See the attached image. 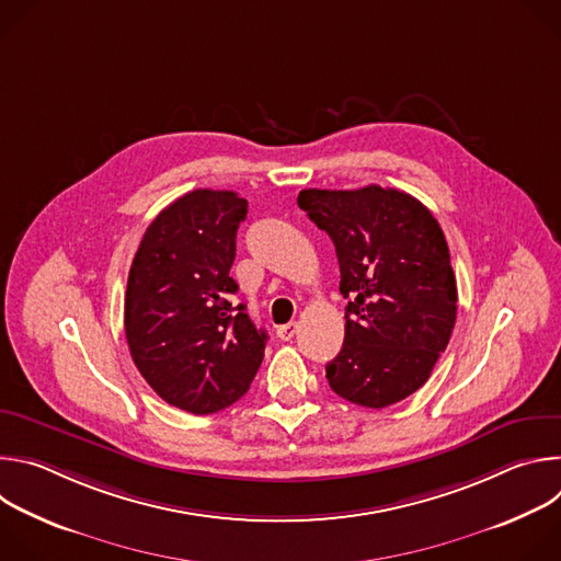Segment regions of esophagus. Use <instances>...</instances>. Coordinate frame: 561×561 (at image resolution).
<instances>
[{
    "instance_id": "esophagus-1",
    "label": "esophagus",
    "mask_w": 561,
    "mask_h": 561,
    "mask_svg": "<svg viewBox=\"0 0 561 561\" xmlns=\"http://www.w3.org/2000/svg\"><path fill=\"white\" fill-rule=\"evenodd\" d=\"M295 333H297V322H288V324H284V327H279V329H277V337H279V340H284V342L293 340V337H295Z\"/></svg>"
}]
</instances>
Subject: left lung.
I'll return each instance as SVG.
<instances>
[{"label": "left lung", "instance_id": "8db88e82", "mask_svg": "<svg viewBox=\"0 0 561 561\" xmlns=\"http://www.w3.org/2000/svg\"><path fill=\"white\" fill-rule=\"evenodd\" d=\"M297 204L333 239L348 299L344 346L327 364L331 388L366 409L402 402L431 377L457 317L455 273L437 219L413 195L375 184L308 188Z\"/></svg>", "mask_w": 561, "mask_h": 561}]
</instances>
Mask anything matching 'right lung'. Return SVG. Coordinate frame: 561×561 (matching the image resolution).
Wrapping results in <instances>:
<instances>
[{"instance_id":"obj_1","label":"right lung","mask_w":561,"mask_h":561,"mask_svg":"<svg viewBox=\"0 0 561 561\" xmlns=\"http://www.w3.org/2000/svg\"><path fill=\"white\" fill-rule=\"evenodd\" d=\"M249 202L197 188L169 204L135 253L124 331L130 357L167 404L210 415L247 394L264 359L266 333L247 306H232L237 228Z\"/></svg>"}]
</instances>
